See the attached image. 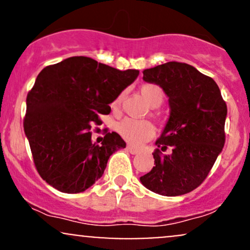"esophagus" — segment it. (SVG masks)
<instances>
[{
    "instance_id": "esophagus-1",
    "label": "esophagus",
    "mask_w": 250,
    "mask_h": 250,
    "mask_svg": "<svg viewBox=\"0 0 250 250\" xmlns=\"http://www.w3.org/2000/svg\"><path fill=\"white\" fill-rule=\"evenodd\" d=\"M127 149H128L129 153L133 154V155H136V154H139V153H140V149L135 148V147H133V146H130V145H128V146H127Z\"/></svg>"
}]
</instances>
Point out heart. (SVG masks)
Instances as JSON below:
<instances>
[{
  "instance_id": "1",
  "label": "heart",
  "mask_w": 250,
  "mask_h": 250,
  "mask_svg": "<svg viewBox=\"0 0 250 250\" xmlns=\"http://www.w3.org/2000/svg\"><path fill=\"white\" fill-rule=\"evenodd\" d=\"M140 93H141L143 99L147 101L148 104L153 108L159 107L165 101V93L156 84H151V83L143 84L140 88ZM122 100L123 94H120L111 102V108L114 110H117L120 108V105H121ZM116 131L127 142L131 143L134 146H140L154 136L155 129L154 125H151V122L146 121V120L140 121V120L134 119H125L116 125Z\"/></svg>"
}]
</instances>
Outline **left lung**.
<instances>
[{"label": "left lung", "instance_id": "left-lung-1", "mask_svg": "<svg viewBox=\"0 0 250 250\" xmlns=\"http://www.w3.org/2000/svg\"><path fill=\"white\" fill-rule=\"evenodd\" d=\"M143 80L162 88L170 113L155 142V167L140 181L163 196L187 194L205 181L222 151L226 102L216 82L187 63L167 62L146 69ZM168 147L172 153L163 154Z\"/></svg>", "mask_w": 250, "mask_h": 250}]
</instances>
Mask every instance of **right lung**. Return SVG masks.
I'll return each instance as SVG.
<instances>
[{
	"label": "right lung",
	"mask_w": 250,
	"mask_h": 250,
	"mask_svg": "<svg viewBox=\"0 0 250 250\" xmlns=\"http://www.w3.org/2000/svg\"><path fill=\"white\" fill-rule=\"evenodd\" d=\"M139 76L85 56L48 65L27 96L24 133L41 177L62 193H82L104 173L110 155L125 148L119 134L107 133L101 145L91 140V125Z\"/></svg>",
	"instance_id": "obj_1"
}]
</instances>
